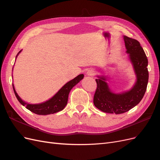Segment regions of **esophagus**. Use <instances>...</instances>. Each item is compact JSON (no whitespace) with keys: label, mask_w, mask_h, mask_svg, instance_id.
I'll return each instance as SVG.
<instances>
[{"label":"esophagus","mask_w":160,"mask_h":160,"mask_svg":"<svg viewBox=\"0 0 160 160\" xmlns=\"http://www.w3.org/2000/svg\"><path fill=\"white\" fill-rule=\"evenodd\" d=\"M95 73V71L93 69H89L88 71H87V75L88 76H93Z\"/></svg>","instance_id":"34e87169"}]
</instances>
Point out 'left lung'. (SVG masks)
Listing matches in <instances>:
<instances>
[{"mask_svg": "<svg viewBox=\"0 0 160 160\" xmlns=\"http://www.w3.org/2000/svg\"><path fill=\"white\" fill-rule=\"evenodd\" d=\"M127 52L133 65L137 81L129 91L116 94L111 92L104 77L96 79L97 89L93 97L95 107L105 113L120 114L127 112L137 105L146 93L148 83V61L138 41L123 36Z\"/></svg>", "mask_w": 160, "mask_h": 160, "instance_id": "obj_1", "label": "left lung"}]
</instances>
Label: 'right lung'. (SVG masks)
<instances>
[{
  "mask_svg": "<svg viewBox=\"0 0 160 160\" xmlns=\"http://www.w3.org/2000/svg\"><path fill=\"white\" fill-rule=\"evenodd\" d=\"M21 51H19L18 53ZM18 53L17 55H18ZM83 74H80L78 76H77L73 79L67 83L51 99L40 104H28L25 103V101H23L19 98V96L14 88L13 84L12 88L16 98L19 102L21 103V104H22L23 106H25V108L31 111V112L34 113L45 115L57 113L58 111H60L65 108L67 103V101H68V97L70 91L75 85L78 83L83 78Z\"/></svg>",
  "mask_w": 160,
  "mask_h": 160,
  "instance_id": "add662e5",
  "label": "right lung"
}]
</instances>
